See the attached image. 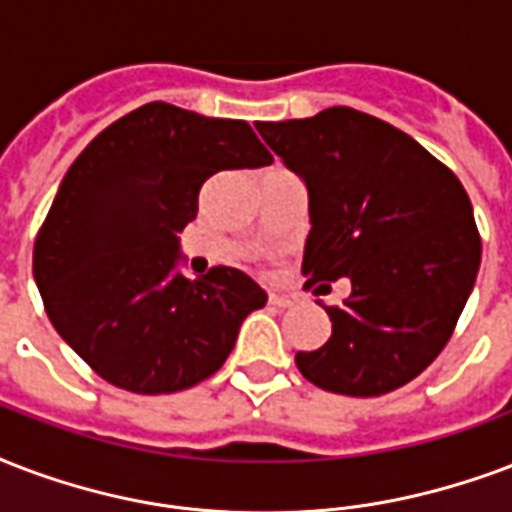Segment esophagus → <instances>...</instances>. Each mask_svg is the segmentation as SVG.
<instances>
[{
  "label": "esophagus",
  "mask_w": 512,
  "mask_h": 512,
  "mask_svg": "<svg viewBox=\"0 0 512 512\" xmlns=\"http://www.w3.org/2000/svg\"><path fill=\"white\" fill-rule=\"evenodd\" d=\"M295 303H298V300L290 298V295H279V292H271V295H268V306L273 308H292Z\"/></svg>",
  "instance_id": "obj_1"
}]
</instances>
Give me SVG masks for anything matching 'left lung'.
I'll use <instances>...</instances> for the list:
<instances>
[{"label":"left lung","instance_id":"1","mask_svg":"<svg viewBox=\"0 0 512 512\" xmlns=\"http://www.w3.org/2000/svg\"><path fill=\"white\" fill-rule=\"evenodd\" d=\"M255 126L308 187L306 287L351 282L343 306H325L330 338L298 351V370L349 397L413 381L454 333L481 265L462 182L400 128L351 107Z\"/></svg>","mask_w":512,"mask_h":512}]
</instances>
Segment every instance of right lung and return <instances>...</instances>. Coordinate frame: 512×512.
Instances as JSON below:
<instances>
[{
    "mask_svg": "<svg viewBox=\"0 0 512 512\" xmlns=\"http://www.w3.org/2000/svg\"><path fill=\"white\" fill-rule=\"evenodd\" d=\"M271 161L244 120L166 101L128 112L77 155L34 241V282L58 335L104 381L171 395L222 368L268 295L225 265L187 279L177 233L212 174Z\"/></svg>",
    "mask_w": 512,
    "mask_h": 512,
    "instance_id": "right-lung-1",
    "label": "right lung"
}]
</instances>
